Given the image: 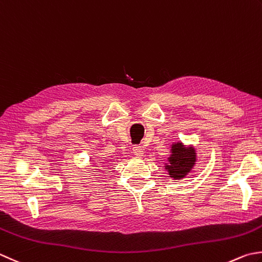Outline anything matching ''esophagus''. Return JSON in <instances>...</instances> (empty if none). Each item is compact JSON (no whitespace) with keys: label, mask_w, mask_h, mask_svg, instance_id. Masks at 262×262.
<instances>
[{"label":"esophagus","mask_w":262,"mask_h":262,"mask_svg":"<svg viewBox=\"0 0 262 262\" xmlns=\"http://www.w3.org/2000/svg\"><path fill=\"white\" fill-rule=\"evenodd\" d=\"M133 152H134V155L137 158H141L143 155H144V150H143V147L142 146H137V145H135L134 147H133Z\"/></svg>","instance_id":"obj_1"}]
</instances>
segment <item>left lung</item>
Wrapping results in <instances>:
<instances>
[{
    "mask_svg": "<svg viewBox=\"0 0 262 262\" xmlns=\"http://www.w3.org/2000/svg\"><path fill=\"white\" fill-rule=\"evenodd\" d=\"M195 162L196 151L194 146H187L182 142H177L172 143L170 156L168 158V163H165V169L168 171L169 177L179 181L191 172Z\"/></svg>",
    "mask_w": 262,
    "mask_h": 262,
    "instance_id": "left-lung-1",
    "label": "left lung"
}]
</instances>
